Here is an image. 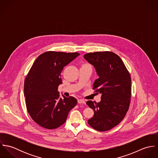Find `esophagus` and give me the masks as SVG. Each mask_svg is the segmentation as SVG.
Returning <instances> with one entry per match:
<instances>
[{
	"mask_svg": "<svg viewBox=\"0 0 158 158\" xmlns=\"http://www.w3.org/2000/svg\"><path fill=\"white\" fill-rule=\"evenodd\" d=\"M78 103H80V104H85L86 102L83 99H78Z\"/></svg>",
	"mask_w": 158,
	"mask_h": 158,
	"instance_id": "esophagus-1",
	"label": "esophagus"
}]
</instances>
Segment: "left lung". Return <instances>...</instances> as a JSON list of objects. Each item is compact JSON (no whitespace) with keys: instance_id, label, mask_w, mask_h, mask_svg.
<instances>
[{"instance_id":"obj_1","label":"left lung","mask_w":158,"mask_h":158,"mask_svg":"<svg viewBox=\"0 0 158 158\" xmlns=\"http://www.w3.org/2000/svg\"><path fill=\"white\" fill-rule=\"evenodd\" d=\"M84 58L95 69L98 78L93 89L102 95L98 103L86 102L94 111L88 123L97 131L110 130L122 120L128 110L131 94L130 75L121 58L113 52L89 53Z\"/></svg>"}]
</instances>
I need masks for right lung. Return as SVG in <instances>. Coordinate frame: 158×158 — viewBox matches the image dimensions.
Here are the masks:
<instances>
[{"instance_id":"obj_1","label":"right lung","mask_w":158,"mask_h":158,"mask_svg":"<svg viewBox=\"0 0 158 158\" xmlns=\"http://www.w3.org/2000/svg\"><path fill=\"white\" fill-rule=\"evenodd\" d=\"M78 53L47 52L33 63L24 82L27 111L32 119L47 129H55L66 120L77 105L73 97H60L58 87L62 84L61 73Z\"/></svg>"}]
</instances>
